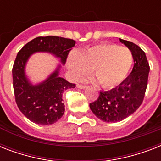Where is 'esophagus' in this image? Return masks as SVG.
Returning <instances> with one entry per match:
<instances>
[{
    "mask_svg": "<svg viewBox=\"0 0 161 161\" xmlns=\"http://www.w3.org/2000/svg\"><path fill=\"white\" fill-rule=\"evenodd\" d=\"M77 88H80V89H83V88H86V86L83 85V84H77Z\"/></svg>",
    "mask_w": 161,
    "mask_h": 161,
    "instance_id": "34e87169",
    "label": "esophagus"
}]
</instances>
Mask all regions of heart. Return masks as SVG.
<instances>
[{
  "label": "heart",
  "instance_id": "heart-1",
  "mask_svg": "<svg viewBox=\"0 0 161 161\" xmlns=\"http://www.w3.org/2000/svg\"><path fill=\"white\" fill-rule=\"evenodd\" d=\"M134 63L132 53L128 48L110 42L96 44L78 54L69 56L67 62L73 80H79L93 69L103 88L111 89L124 82Z\"/></svg>",
  "mask_w": 161,
  "mask_h": 161
}]
</instances>
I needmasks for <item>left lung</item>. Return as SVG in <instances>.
Wrapping results in <instances>:
<instances>
[{"mask_svg":"<svg viewBox=\"0 0 161 161\" xmlns=\"http://www.w3.org/2000/svg\"><path fill=\"white\" fill-rule=\"evenodd\" d=\"M119 41L132 53V72L119 85L109 91L100 92L98 98L89 103L92 112L108 123L121 121L139 108L145 98L150 72L145 52L132 42Z\"/></svg>","mask_w":161,"mask_h":161,"instance_id":"obj_1","label":"left lung"}]
</instances>
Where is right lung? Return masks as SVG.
<instances>
[{"instance_id": "1", "label": "right lung", "mask_w": 161, "mask_h": 161, "mask_svg": "<svg viewBox=\"0 0 161 161\" xmlns=\"http://www.w3.org/2000/svg\"><path fill=\"white\" fill-rule=\"evenodd\" d=\"M75 42L73 39L61 36H38L27 42L18 52L12 68L15 100L20 111L31 122L49 125L58 121L65 111L63 92L75 88V84L58 76L59 66L43 83L32 85L25 76L26 61L34 53L47 52L60 58L64 64Z\"/></svg>"}]
</instances>
